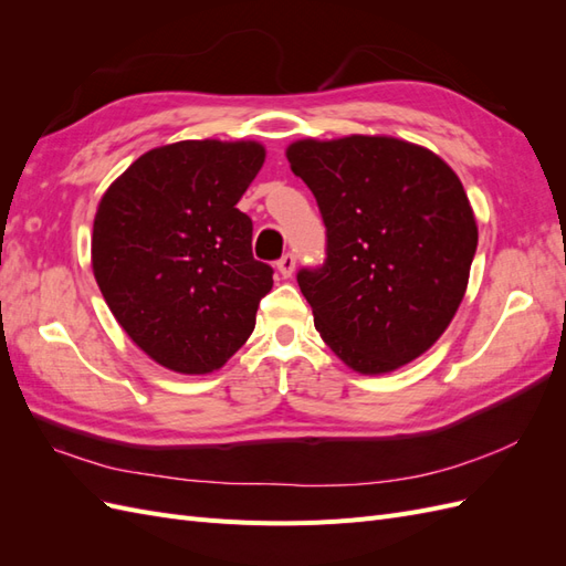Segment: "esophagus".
Returning a JSON list of instances; mask_svg holds the SVG:
<instances>
[{"mask_svg": "<svg viewBox=\"0 0 566 566\" xmlns=\"http://www.w3.org/2000/svg\"><path fill=\"white\" fill-rule=\"evenodd\" d=\"M276 269L283 279H290L295 273V254L293 252H285L281 260L276 262Z\"/></svg>", "mask_w": 566, "mask_h": 566, "instance_id": "34e87169", "label": "esophagus"}]
</instances>
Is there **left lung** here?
I'll list each match as a JSON object with an SVG mask.
<instances>
[{"label":"left lung","mask_w":566,"mask_h":566,"mask_svg":"<svg viewBox=\"0 0 566 566\" xmlns=\"http://www.w3.org/2000/svg\"><path fill=\"white\" fill-rule=\"evenodd\" d=\"M285 156L328 235L325 264L297 273L323 342L361 375L410 364L449 328L468 290L479 233L458 175L394 136L300 139Z\"/></svg>","instance_id":"obj_1"}]
</instances>
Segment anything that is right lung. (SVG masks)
<instances>
[{"instance_id": "right-lung-1", "label": "right lung", "mask_w": 566, "mask_h": 566, "mask_svg": "<svg viewBox=\"0 0 566 566\" xmlns=\"http://www.w3.org/2000/svg\"><path fill=\"white\" fill-rule=\"evenodd\" d=\"M260 142L153 148L98 202L92 269L115 321L167 370H219L254 331L273 269L252 256L235 208L260 172Z\"/></svg>"}]
</instances>
